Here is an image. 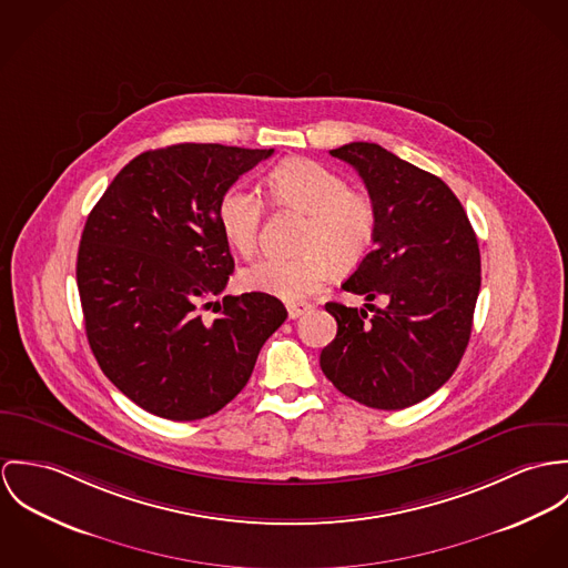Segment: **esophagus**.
<instances>
[{
    "label": "esophagus",
    "mask_w": 568,
    "mask_h": 568,
    "mask_svg": "<svg viewBox=\"0 0 568 568\" xmlns=\"http://www.w3.org/2000/svg\"><path fill=\"white\" fill-rule=\"evenodd\" d=\"M307 312H312V305H310V303H290V305H287V315H290L292 320H296V317H301V315L307 314Z\"/></svg>",
    "instance_id": "obj_1"
}]
</instances>
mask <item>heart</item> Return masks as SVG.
Segmentation results:
<instances>
[{"label":"heart","instance_id":"obj_1","mask_svg":"<svg viewBox=\"0 0 568 568\" xmlns=\"http://www.w3.org/2000/svg\"><path fill=\"white\" fill-rule=\"evenodd\" d=\"M267 187L278 204L307 213L301 256L267 254L242 272L244 287L287 303L317 294L335 265L351 270L375 246L378 209L375 197L348 187L346 176L310 159H292L267 174ZM263 202L246 185H231L217 200V224L224 240L242 254L258 246Z\"/></svg>","mask_w":568,"mask_h":568}]
</instances>
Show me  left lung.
I'll list each match as a JSON object with an SVG mask.
<instances>
[{
    "label": "left lung",
    "instance_id": "1",
    "mask_svg": "<svg viewBox=\"0 0 568 568\" xmlns=\"http://www.w3.org/2000/svg\"><path fill=\"white\" fill-rule=\"evenodd\" d=\"M328 154L353 165L377 202L375 248L342 283L375 314L326 303L337 335L320 368L362 405L403 409L440 389L468 346L481 285L477 235L444 181L377 143ZM375 297L383 311L369 305Z\"/></svg>",
    "mask_w": 568,
    "mask_h": 568
}]
</instances>
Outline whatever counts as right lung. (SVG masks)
Here are the masks:
<instances>
[{
  "instance_id": "add662e5",
  "label": "right lung",
  "mask_w": 568,
  "mask_h": 568,
  "mask_svg": "<svg viewBox=\"0 0 568 568\" xmlns=\"http://www.w3.org/2000/svg\"><path fill=\"white\" fill-rule=\"evenodd\" d=\"M274 150L179 143L132 159L87 217L75 278L89 346L111 383L145 412L197 420L248 383L283 303L224 292L235 261L217 200Z\"/></svg>"
}]
</instances>
